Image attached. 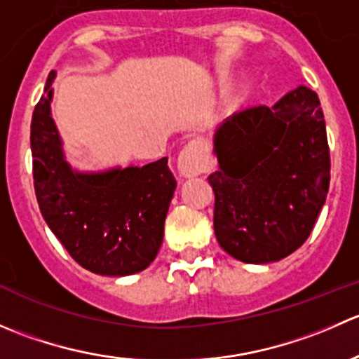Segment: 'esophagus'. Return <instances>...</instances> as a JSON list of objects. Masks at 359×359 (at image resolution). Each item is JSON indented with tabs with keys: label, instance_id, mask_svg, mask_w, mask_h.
I'll list each match as a JSON object with an SVG mask.
<instances>
[{
	"label": "esophagus",
	"instance_id": "obj_1",
	"mask_svg": "<svg viewBox=\"0 0 359 359\" xmlns=\"http://www.w3.org/2000/svg\"><path fill=\"white\" fill-rule=\"evenodd\" d=\"M208 166V158L201 153L200 147L187 146L177 159V168L182 177H196L200 175Z\"/></svg>",
	"mask_w": 359,
	"mask_h": 359
}]
</instances>
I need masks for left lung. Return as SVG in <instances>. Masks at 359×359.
<instances>
[{
	"mask_svg": "<svg viewBox=\"0 0 359 359\" xmlns=\"http://www.w3.org/2000/svg\"><path fill=\"white\" fill-rule=\"evenodd\" d=\"M213 154V229L224 252L241 262L269 264L302 247L330 182L316 92L300 85L273 107L234 112L215 128Z\"/></svg>",
	"mask_w": 359,
	"mask_h": 359,
	"instance_id": "left-lung-1",
	"label": "left lung"
}]
</instances>
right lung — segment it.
Listing matches in <instances>:
<instances>
[{
	"mask_svg": "<svg viewBox=\"0 0 359 359\" xmlns=\"http://www.w3.org/2000/svg\"><path fill=\"white\" fill-rule=\"evenodd\" d=\"M32 112L31 151L39 210L72 259L102 276H130L156 259L177 180L168 158L144 166L79 170L52 116L53 81Z\"/></svg>",
	"mask_w": 359,
	"mask_h": 359,
	"instance_id": "obj_1",
	"label": "right lung"
}]
</instances>
